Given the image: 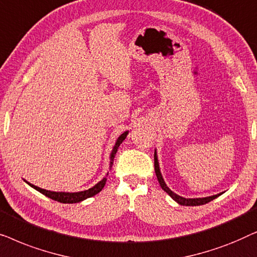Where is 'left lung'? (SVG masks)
Instances as JSON below:
<instances>
[{"mask_svg":"<svg viewBox=\"0 0 257 257\" xmlns=\"http://www.w3.org/2000/svg\"><path fill=\"white\" fill-rule=\"evenodd\" d=\"M154 170H156V175H157V178H158V181H159V184L161 186V188H163L164 191L166 192L167 194L170 195L171 198L174 200L175 202H178L179 205H181V206H200V205H205V203H208L209 201H212V200L216 199L217 196L222 194V193H220V194H215V195H212V196H206V198H184V196H180V195L175 194L173 191H171V189L168 188V186L166 185V182H165V180H164L163 175H161L160 167H159V161H158L157 150L154 151Z\"/></svg>","mask_w":257,"mask_h":257,"instance_id":"8db88e82","label":"left lung"}]
</instances>
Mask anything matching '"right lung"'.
<instances>
[{"mask_svg": "<svg viewBox=\"0 0 257 257\" xmlns=\"http://www.w3.org/2000/svg\"><path fill=\"white\" fill-rule=\"evenodd\" d=\"M127 135H128V131H125L124 133H121V135L118 137L117 140H115V144H114L113 149H112L111 154H110V170H111L112 165H113V159L115 157V153H117V151H118V147L120 146V144L122 142H124L126 136H127ZM107 175H108V172L106 173V175H105V177L101 179L99 182H98V184L93 186V187L86 189V191H80V192H75V193L48 191V189H43V188L37 187V186L30 184V182H28L26 180H24V181H26L27 184L30 186V187L35 188L36 191L42 193V194H44L45 196H48V198L55 200V201H58V202H62V203H77V202H80V201H83V200H85L87 198H91V196L98 194V193H99L101 189L104 188L105 184H106Z\"/></svg>", "mask_w": 257, "mask_h": 257, "instance_id": "right-lung-1", "label": "right lung"}]
</instances>
